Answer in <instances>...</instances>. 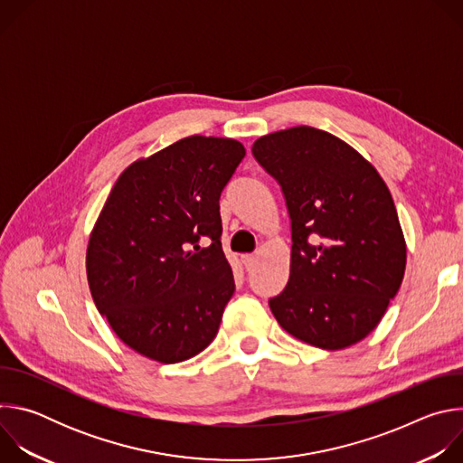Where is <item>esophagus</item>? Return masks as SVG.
<instances>
[{"label":"esophagus","instance_id":"1","mask_svg":"<svg viewBox=\"0 0 463 463\" xmlns=\"http://www.w3.org/2000/svg\"><path fill=\"white\" fill-rule=\"evenodd\" d=\"M241 263H243L245 269H250L256 263V256L254 254H241Z\"/></svg>","mask_w":463,"mask_h":463}]
</instances>
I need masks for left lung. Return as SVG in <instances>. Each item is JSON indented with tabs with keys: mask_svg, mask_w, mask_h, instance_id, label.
Returning <instances> with one entry per match:
<instances>
[{
	"mask_svg": "<svg viewBox=\"0 0 463 463\" xmlns=\"http://www.w3.org/2000/svg\"><path fill=\"white\" fill-rule=\"evenodd\" d=\"M252 156L282 186L291 269L269 307L286 332L322 350L363 341L400 291L407 243L392 194L355 148L295 126L263 136Z\"/></svg>",
	"mask_w": 463,
	"mask_h": 463,
	"instance_id": "1",
	"label": "left lung"
}]
</instances>
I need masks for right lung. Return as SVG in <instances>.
Here are the masks:
<instances>
[{
	"label": "right lung",
	"instance_id": "add662e5",
	"mask_svg": "<svg viewBox=\"0 0 463 463\" xmlns=\"http://www.w3.org/2000/svg\"><path fill=\"white\" fill-rule=\"evenodd\" d=\"M243 157L234 139L192 136L131 163L113 184L90 236L88 284L137 354L172 364L214 341L234 293L220 195Z\"/></svg>",
	"mask_w": 463,
	"mask_h": 463
}]
</instances>
